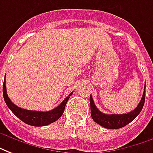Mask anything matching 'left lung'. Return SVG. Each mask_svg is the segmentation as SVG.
Here are the masks:
<instances>
[{
  "label": "left lung",
  "mask_w": 153,
  "mask_h": 153,
  "mask_svg": "<svg viewBox=\"0 0 153 153\" xmlns=\"http://www.w3.org/2000/svg\"><path fill=\"white\" fill-rule=\"evenodd\" d=\"M146 96V85L144 86L143 94L138 105L129 113L123 114H106L100 112L94 103L91 95L90 96V104H91V114L93 120L100 124V126L109 128V129H117L126 126L128 123L132 122L136 117L139 114L141 110L143 109L145 102Z\"/></svg>",
  "instance_id": "obj_1"
}]
</instances>
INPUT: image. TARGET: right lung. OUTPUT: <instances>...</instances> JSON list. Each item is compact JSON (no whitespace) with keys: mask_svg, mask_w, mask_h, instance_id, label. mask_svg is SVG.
<instances>
[{"mask_svg":"<svg viewBox=\"0 0 153 153\" xmlns=\"http://www.w3.org/2000/svg\"><path fill=\"white\" fill-rule=\"evenodd\" d=\"M71 94H72V92L70 93V95L68 97L65 98L64 100L59 105L50 111L42 112V111L28 110V109L19 108L10 100L8 95L6 93L5 78L4 79V83H3V97H4L6 105L8 106V108L12 111V113L16 117H18L20 120H22L24 123L31 125V126H45V125H48L58 120L64 112L66 104L70 98V96H71Z\"/></svg>","mask_w":153,"mask_h":153,"instance_id":"right-lung-1","label":"right lung"}]
</instances>
